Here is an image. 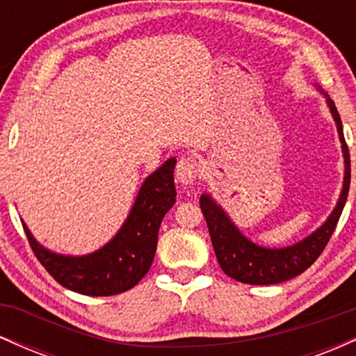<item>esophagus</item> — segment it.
<instances>
[{
	"mask_svg": "<svg viewBox=\"0 0 356 356\" xmlns=\"http://www.w3.org/2000/svg\"><path fill=\"white\" fill-rule=\"evenodd\" d=\"M197 174L199 165L195 164L192 159L186 157L177 162V167H175V179H177V182L182 184V186H191V184L195 181V177H197Z\"/></svg>",
	"mask_w": 356,
	"mask_h": 356,
	"instance_id": "esophagus-1",
	"label": "esophagus"
}]
</instances>
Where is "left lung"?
Wrapping results in <instances>:
<instances>
[{"label":"left lung","instance_id":"1","mask_svg":"<svg viewBox=\"0 0 356 356\" xmlns=\"http://www.w3.org/2000/svg\"><path fill=\"white\" fill-rule=\"evenodd\" d=\"M318 90L325 95L326 105H328L334 124H337L338 137L341 142L343 161H345L343 189L337 206L328 216V219L316 231L301 239L300 243L286 248H264L248 239L238 229V226L232 222L227 212L212 199L211 194H202L199 204H201L202 214L206 218L207 227H209L212 248H214L220 269L232 280L246 284H277L291 280V277L306 271L318 259V256L321 254L323 249L332 238L334 227H337L346 197H348L351 177L350 152L348 147H346L345 136H343L340 113H338L330 95H326L321 88Z\"/></svg>","mask_w":356,"mask_h":356}]
</instances>
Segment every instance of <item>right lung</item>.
Listing matches in <instances>:
<instances>
[{"label": "right lung", "instance_id": "obj_1", "mask_svg": "<svg viewBox=\"0 0 356 356\" xmlns=\"http://www.w3.org/2000/svg\"><path fill=\"white\" fill-rule=\"evenodd\" d=\"M175 157L154 170L138 189L125 222L105 246L83 256L58 254L38 243L23 222L35 256L67 289L87 296H112L134 288L147 275L157 249L159 227L175 202Z\"/></svg>", "mask_w": 356, "mask_h": 356}]
</instances>
